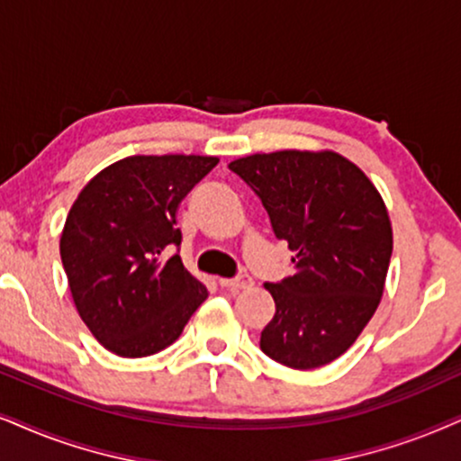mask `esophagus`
<instances>
[{"label": "esophagus", "mask_w": 461, "mask_h": 461, "mask_svg": "<svg viewBox=\"0 0 461 461\" xmlns=\"http://www.w3.org/2000/svg\"><path fill=\"white\" fill-rule=\"evenodd\" d=\"M219 285L225 289H249L253 285V278L250 276H236V278H219Z\"/></svg>", "instance_id": "34e87169"}]
</instances>
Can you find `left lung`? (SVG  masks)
<instances>
[{"label":"left lung","mask_w":461,"mask_h":461,"mask_svg":"<svg viewBox=\"0 0 461 461\" xmlns=\"http://www.w3.org/2000/svg\"><path fill=\"white\" fill-rule=\"evenodd\" d=\"M258 194L295 272L266 283L276 312L261 331L267 357L321 368L357 340L381 302L392 259L389 214L370 178L342 155L276 150L230 163Z\"/></svg>","instance_id":"8db88e82"}]
</instances>
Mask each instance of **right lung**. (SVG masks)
Instances as JSON below:
<instances>
[{
  "label": "right lung",
  "mask_w": 461,
  "mask_h": 461,
  "mask_svg": "<svg viewBox=\"0 0 461 461\" xmlns=\"http://www.w3.org/2000/svg\"><path fill=\"white\" fill-rule=\"evenodd\" d=\"M217 157L133 155L93 176L69 208L61 261L80 319L108 351L170 347L208 291L183 266L176 211Z\"/></svg>",
  "instance_id": "1"
}]
</instances>
